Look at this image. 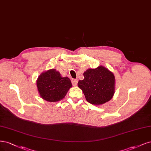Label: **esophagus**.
Here are the masks:
<instances>
[{"label": "esophagus", "instance_id": "esophagus-1", "mask_svg": "<svg viewBox=\"0 0 151 151\" xmlns=\"http://www.w3.org/2000/svg\"><path fill=\"white\" fill-rule=\"evenodd\" d=\"M71 83H72L73 85L74 86H76V85H77V83H78V80H76V79H73V80H71Z\"/></svg>", "mask_w": 151, "mask_h": 151}]
</instances>
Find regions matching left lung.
Here are the masks:
<instances>
[{"mask_svg": "<svg viewBox=\"0 0 151 151\" xmlns=\"http://www.w3.org/2000/svg\"><path fill=\"white\" fill-rule=\"evenodd\" d=\"M84 79L78 86L83 91L86 101L100 105L110 101L115 93V78L114 73L104 66L89 68L83 73Z\"/></svg>", "mask_w": 151, "mask_h": 151, "instance_id": "left-lung-1", "label": "left lung"}]
</instances>
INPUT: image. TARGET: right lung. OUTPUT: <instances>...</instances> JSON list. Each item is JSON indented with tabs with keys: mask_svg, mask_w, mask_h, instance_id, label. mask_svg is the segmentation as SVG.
I'll return each instance as SVG.
<instances>
[{
	"mask_svg": "<svg viewBox=\"0 0 151 151\" xmlns=\"http://www.w3.org/2000/svg\"><path fill=\"white\" fill-rule=\"evenodd\" d=\"M36 85L41 98L50 102H56L64 99L72 87L69 78L61 76L56 69L42 72L37 78Z\"/></svg>",
	"mask_w": 151,
	"mask_h": 151,
	"instance_id": "right-lung-1",
	"label": "right lung"
}]
</instances>
